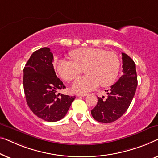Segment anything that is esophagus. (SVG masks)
Instances as JSON below:
<instances>
[{"label": "esophagus", "instance_id": "obj_1", "mask_svg": "<svg viewBox=\"0 0 158 158\" xmlns=\"http://www.w3.org/2000/svg\"><path fill=\"white\" fill-rule=\"evenodd\" d=\"M87 94H77V96L78 97H86Z\"/></svg>", "mask_w": 158, "mask_h": 158}]
</instances>
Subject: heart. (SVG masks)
Segmentation results:
<instances>
[{
	"label": "heart",
	"mask_w": 158,
	"mask_h": 158,
	"mask_svg": "<svg viewBox=\"0 0 158 158\" xmlns=\"http://www.w3.org/2000/svg\"><path fill=\"white\" fill-rule=\"evenodd\" d=\"M73 61L61 59L57 61L56 71L64 80L70 81L83 73L87 75L77 79L72 85L74 92L84 93L114 83L118 76L120 62L117 54L99 48H81L72 51Z\"/></svg>",
	"instance_id": "obj_1"
}]
</instances>
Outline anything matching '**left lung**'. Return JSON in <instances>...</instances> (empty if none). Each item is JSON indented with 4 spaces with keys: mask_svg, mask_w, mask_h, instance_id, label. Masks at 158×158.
I'll use <instances>...</instances> for the list:
<instances>
[{
    "mask_svg": "<svg viewBox=\"0 0 158 158\" xmlns=\"http://www.w3.org/2000/svg\"><path fill=\"white\" fill-rule=\"evenodd\" d=\"M123 72L120 78L110 89L106 90L107 97H97L98 102L91 111L95 120L103 123L116 121L127 110L135 96L137 86L136 66L127 54L122 53Z\"/></svg>",
    "mask_w": 158,
    "mask_h": 158,
    "instance_id": "8db88e82",
    "label": "left lung"
}]
</instances>
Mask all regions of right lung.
Segmentation results:
<instances>
[{"label": "right lung", "instance_id": "right-lung-1", "mask_svg": "<svg viewBox=\"0 0 158 158\" xmlns=\"http://www.w3.org/2000/svg\"><path fill=\"white\" fill-rule=\"evenodd\" d=\"M54 56L44 47L33 53L23 69V89L26 102L38 117L46 122H57L67 113L75 96L61 93L66 86L55 72Z\"/></svg>", "mask_w": 158, "mask_h": 158}]
</instances>
